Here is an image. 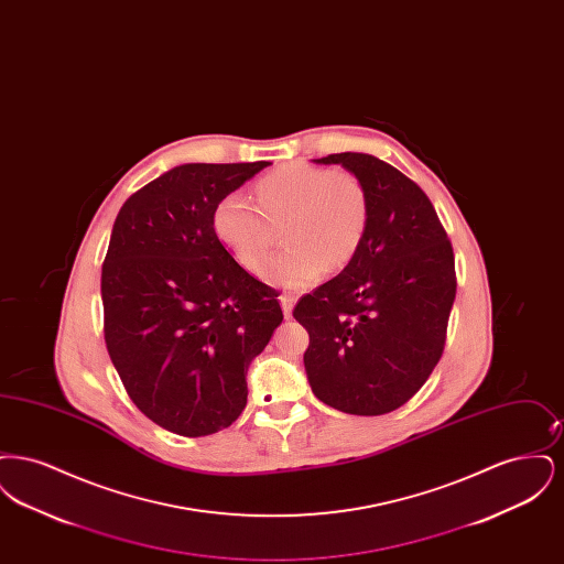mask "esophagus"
I'll list each match as a JSON object with an SVG mask.
<instances>
[{
	"label": "esophagus",
	"instance_id": "1",
	"mask_svg": "<svg viewBox=\"0 0 564 564\" xmlns=\"http://www.w3.org/2000/svg\"><path fill=\"white\" fill-rule=\"evenodd\" d=\"M279 302H281V308H283V315L290 319L292 317V311H294L295 295L283 294L279 295Z\"/></svg>",
	"mask_w": 564,
	"mask_h": 564
}]
</instances>
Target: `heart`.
I'll list each match as a JSON object with an SVG mask.
<instances>
[{
  "instance_id": "b5f03b06",
  "label": "heart",
  "mask_w": 564,
  "mask_h": 564,
  "mask_svg": "<svg viewBox=\"0 0 564 564\" xmlns=\"http://www.w3.org/2000/svg\"><path fill=\"white\" fill-rule=\"evenodd\" d=\"M256 198L242 192L221 196L212 228L245 269H260L272 245V227L283 226L285 249L264 264V279L283 290H304L323 270L349 264L366 239L370 196L364 182L345 169L292 162L270 171L256 184Z\"/></svg>"
}]
</instances>
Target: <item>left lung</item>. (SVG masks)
I'll list each match as a JSON object with an SVG mask.
<instances>
[{"label":"left lung","instance_id":"obj_1","mask_svg":"<svg viewBox=\"0 0 564 564\" xmlns=\"http://www.w3.org/2000/svg\"><path fill=\"white\" fill-rule=\"evenodd\" d=\"M343 164L370 196V224L345 270L302 295L295 322L311 336L304 368L323 403L357 416L398 410L437 366L455 302V256L427 194L370 154Z\"/></svg>","mask_w":564,"mask_h":564}]
</instances>
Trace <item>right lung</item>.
<instances>
[{"instance_id":"add662e5","label":"right lung","mask_w":564,"mask_h":564,"mask_svg":"<svg viewBox=\"0 0 564 564\" xmlns=\"http://www.w3.org/2000/svg\"><path fill=\"white\" fill-rule=\"evenodd\" d=\"M270 162L180 164L137 189L101 270L106 345L134 405L186 437L230 427L247 368L283 322L279 292L217 241V200Z\"/></svg>"}]
</instances>
